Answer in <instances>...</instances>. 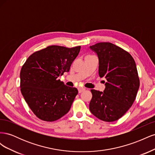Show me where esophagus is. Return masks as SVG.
<instances>
[{"mask_svg":"<svg viewBox=\"0 0 155 155\" xmlns=\"http://www.w3.org/2000/svg\"><path fill=\"white\" fill-rule=\"evenodd\" d=\"M85 91V88H83V87L78 88V92H79V93H81L82 92Z\"/></svg>","mask_w":155,"mask_h":155,"instance_id":"1","label":"esophagus"}]
</instances>
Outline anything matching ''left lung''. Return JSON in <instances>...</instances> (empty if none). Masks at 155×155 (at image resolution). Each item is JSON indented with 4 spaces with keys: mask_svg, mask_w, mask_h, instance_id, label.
I'll return each instance as SVG.
<instances>
[{
    "mask_svg": "<svg viewBox=\"0 0 155 155\" xmlns=\"http://www.w3.org/2000/svg\"><path fill=\"white\" fill-rule=\"evenodd\" d=\"M90 48L99 59V76L107 79L103 92L91 90L89 109L96 118L111 122L121 118L132 106L140 87L135 61L127 51L107 42Z\"/></svg>",
    "mask_w": 155,
    "mask_h": 155,
    "instance_id": "8db88e82",
    "label": "left lung"
}]
</instances>
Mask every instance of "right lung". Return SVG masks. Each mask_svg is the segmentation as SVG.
Listing matches in <instances>:
<instances>
[{"label":"right lung","instance_id":"1","mask_svg":"<svg viewBox=\"0 0 155 155\" xmlns=\"http://www.w3.org/2000/svg\"><path fill=\"white\" fill-rule=\"evenodd\" d=\"M81 46L67 48L57 45L35 51L22 65L20 87L30 109L46 121L58 120L66 114L78 93L58 79L68 72Z\"/></svg>","mask_w":155,"mask_h":155}]
</instances>
